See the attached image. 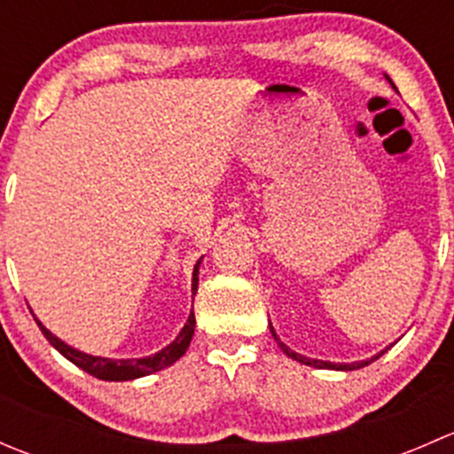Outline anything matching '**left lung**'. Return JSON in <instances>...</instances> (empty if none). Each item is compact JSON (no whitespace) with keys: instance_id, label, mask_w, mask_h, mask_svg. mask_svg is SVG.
Instances as JSON below:
<instances>
[{"instance_id":"8db88e82","label":"left lung","mask_w":454,"mask_h":454,"mask_svg":"<svg viewBox=\"0 0 454 454\" xmlns=\"http://www.w3.org/2000/svg\"><path fill=\"white\" fill-rule=\"evenodd\" d=\"M270 329H272V325H270ZM272 336H274V340L278 342V347H281L283 349V354H287L290 356V358H294V360H299V363H303V364H309V367H318V369H342V371H351V369H363V367H367V364H371L373 363V360H378L380 356H373V358L371 360H364V363H354V364H333V363H323V360H312V358H305V356H301V354H296V351H292L290 347H286L283 345L281 340H278L277 338V333H274V329H272Z\"/></svg>"}]
</instances>
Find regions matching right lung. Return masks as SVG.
<instances>
[{"instance_id":"1","label":"right lung","mask_w":454,"mask_h":454,"mask_svg":"<svg viewBox=\"0 0 454 454\" xmlns=\"http://www.w3.org/2000/svg\"><path fill=\"white\" fill-rule=\"evenodd\" d=\"M198 268H200V261H198V265H195V272H193V292H198ZM36 325H39V329L43 332V336L48 338L50 345H52L59 354L66 356L70 363H74L76 367L87 371V373L94 375V378L116 380V382H121V380H134V378H142V375L155 373V371L171 367L176 360H180L182 356H184L186 347L191 345V338H193L195 314L191 312L184 329H182L180 336H177L171 345L164 347V349L158 351L155 356H149V358H138V360H109V358H96V356L81 354V351L72 349V347H67L66 342L59 340L57 336H52V333H50L48 329L39 323V320H36Z\"/></svg>"}]
</instances>
